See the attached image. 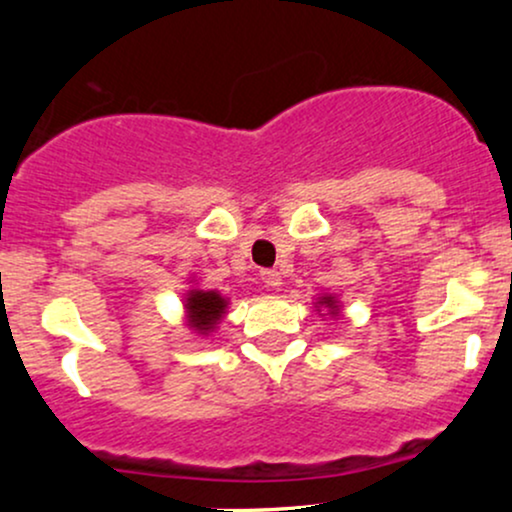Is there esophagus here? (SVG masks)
<instances>
[{
    "mask_svg": "<svg viewBox=\"0 0 512 512\" xmlns=\"http://www.w3.org/2000/svg\"><path fill=\"white\" fill-rule=\"evenodd\" d=\"M262 281L264 284H267V289H272V291H276L281 286V274L276 272V269H262Z\"/></svg>",
    "mask_w": 512,
    "mask_h": 512,
    "instance_id": "34e87169",
    "label": "esophagus"
}]
</instances>
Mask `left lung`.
Masks as SVG:
<instances>
[{"instance_id":"obj_1","label":"left lung","mask_w":512,"mask_h":512,"mask_svg":"<svg viewBox=\"0 0 512 512\" xmlns=\"http://www.w3.org/2000/svg\"><path fill=\"white\" fill-rule=\"evenodd\" d=\"M315 308H317V310H320V308L330 310V315L337 317V315H339V301H337V296H320V298H317Z\"/></svg>"}]
</instances>
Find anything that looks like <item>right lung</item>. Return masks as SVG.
<instances>
[{
  "instance_id": "obj_1",
  "label": "right lung",
  "mask_w": 512,
  "mask_h": 512,
  "mask_svg": "<svg viewBox=\"0 0 512 512\" xmlns=\"http://www.w3.org/2000/svg\"><path fill=\"white\" fill-rule=\"evenodd\" d=\"M228 301L221 296L219 291H202L192 289L187 291L185 298V310L190 317V327L199 334H209L216 330V325L221 322V317L226 315Z\"/></svg>"
}]
</instances>
